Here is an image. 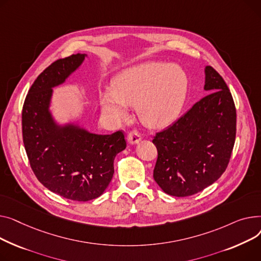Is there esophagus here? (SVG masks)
Segmentation results:
<instances>
[{
  "label": "esophagus",
  "mask_w": 261,
  "mask_h": 261,
  "mask_svg": "<svg viewBox=\"0 0 261 261\" xmlns=\"http://www.w3.org/2000/svg\"><path fill=\"white\" fill-rule=\"evenodd\" d=\"M127 143L130 144V145H134V144H137L139 143L141 141V136L140 134L138 132H130L128 135H127Z\"/></svg>",
  "instance_id": "34e87169"
}]
</instances>
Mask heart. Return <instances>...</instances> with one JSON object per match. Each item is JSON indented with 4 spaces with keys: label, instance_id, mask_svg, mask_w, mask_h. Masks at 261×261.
<instances>
[{
    "label": "heart",
    "instance_id": "heart-1",
    "mask_svg": "<svg viewBox=\"0 0 261 261\" xmlns=\"http://www.w3.org/2000/svg\"><path fill=\"white\" fill-rule=\"evenodd\" d=\"M113 89L99 93L103 115L112 122L128 117V106H137L142 123L159 128L174 121L186 103L189 78L186 70L166 62H147L120 71Z\"/></svg>",
    "mask_w": 261,
    "mask_h": 261
}]
</instances>
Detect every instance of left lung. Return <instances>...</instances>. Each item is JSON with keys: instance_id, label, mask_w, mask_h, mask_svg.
Here are the masks:
<instances>
[{"instance_id": "1", "label": "left lung", "mask_w": 261, "mask_h": 261, "mask_svg": "<svg viewBox=\"0 0 261 261\" xmlns=\"http://www.w3.org/2000/svg\"><path fill=\"white\" fill-rule=\"evenodd\" d=\"M204 90L173 125L152 140L158 150L154 179L171 196L187 197L217 181L231 158L236 137V110L222 76L204 68Z\"/></svg>"}]
</instances>
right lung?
<instances>
[{"label":"right lung","mask_w":261,"mask_h":261,"mask_svg":"<svg viewBox=\"0 0 261 261\" xmlns=\"http://www.w3.org/2000/svg\"><path fill=\"white\" fill-rule=\"evenodd\" d=\"M86 57L76 54L49 65L30 87L22 112L23 142L36 177L49 191L74 201L104 193L115 157L126 147L120 130L98 135L79 122L60 123L53 115V88L65 83Z\"/></svg>","instance_id":"add662e5"}]
</instances>
